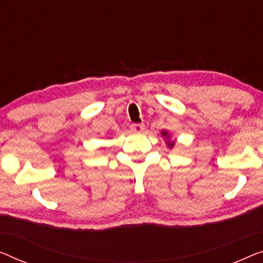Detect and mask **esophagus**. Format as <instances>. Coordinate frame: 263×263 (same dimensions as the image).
Returning a JSON list of instances; mask_svg holds the SVG:
<instances>
[{
    "mask_svg": "<svg viewBox=\"0 0 263 263\" xmlns=\"http://www.w3.org/2000/svg\"><path fill=\"white\" fill-rule=\"evenodd\" d=\"M131 131L135 133H140L145 130V125L144 124H132L131 125Z\"/></svg>",
    "mask_w": 263,
    "mask_h": 263,
    "instance_id": "1",
    "label": "esophagus"
}]
</instances>
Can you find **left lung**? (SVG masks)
I'll return each mask as SVG.
<instances>
[{
	"mask_svg": "<svg viewBox=\"0 0 263 263\" xmlns=\"http://www.w3.org/2000/svg\"><path fill=\"white\" fill-rule=\"evenodd\" d=\"M162 136H163V137H166V139L169 138V136H167V131H162ZM174 145H175L174 142H169V140H167V146H169V147H174Z\"/></svg>",
	"mask_w": 263,
	"mask_h": 263,
	"instance_id": "left-lung-1",
	"label": "left lung"
}]
</instances>
